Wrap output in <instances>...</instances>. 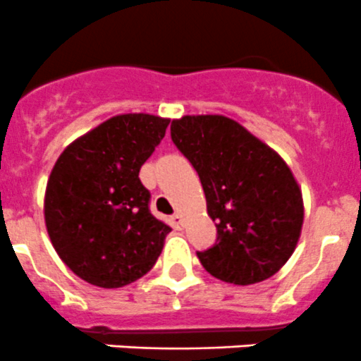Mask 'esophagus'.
Here are the masks:
<instances>
[{
    "mask_svg": "<svg viewBox=\"0 0 361 361\" xmlns=\"http://www.w3.org/2000/svg\"><path fill=\"white\" fill-rule=\"evenodd\" d=\"M172 219H173V224H176L177 230H182V228H184V221H182V216H179V214H176Z\"/></svg>",
    "mask_w": 361,
    "mask_h": 361,
    "instance_id": "obj_1",
    "label": "esophagus"
}]
</instances>
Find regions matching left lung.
Here are the masks:
<instances>
[{"instance_id": "obj_1", "label": "left lung", "mask_w": 361, "mask_h": 361, "mask_svg": "<svg viewBox=\"0 0 361 361\" xmlns=\"http://www.w3.org/2000/svg\"><path fill=\"white\" fill-rule=\"evenodd\" d=\"M172 140L202 180L217 242L196 252L224 283L247 286L279 272L303 224L302 189L270 145L224 116L173 119Z\"/></svg>"}]
</instances>
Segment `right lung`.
Returning <instances> with one entry per match:
<instances>
[{"label": "right lung", "instance_id": "1", "mask_svg": "<svg viewBox=\"0 0 361 361\" xmlns=\"http://www.w3.org/2000/svg\"><path fill=\"white\" fill-rule=\"evenodd\" d=\"M170 119L119 114L71 142L58 158L44 216L64 265L98 288H123L154 267L172 228L149 210L138 172Z\"/></svg>", "mask_w": 361, "mask_h": 361}]
</instances>
